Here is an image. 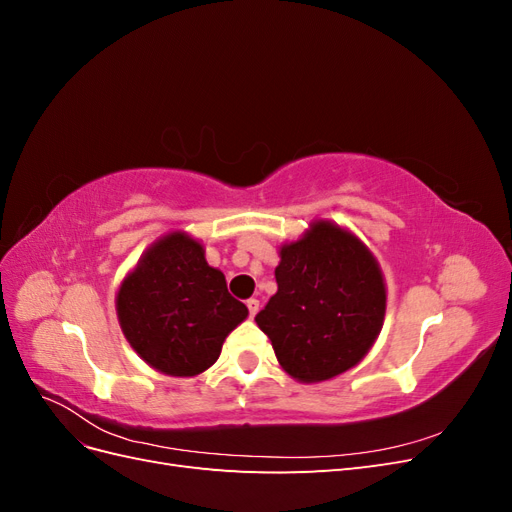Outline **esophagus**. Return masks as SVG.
Returning a JSON list of instances; mask_svg holds the SVG:
<instances>
[{
	"label": "esophagus",
	"mask_w": 512,
	"mask_h": 512,
	"mask_svg": "<svg viewBox=\"0 0 512 512\" xmlns=\"http://www.w3.org/2000/svg\"><path fill=\"white\" fill-rule=\"evenodd\" d=\"M247 309H250V316L254 318L256 314H258V309H260V301L258 299H247Z\"/></svg>",
	"instance_id": "obj_1"
}]
</instances>
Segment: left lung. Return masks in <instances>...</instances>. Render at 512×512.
I'll return each mask as SVG.
<instances>
[{
  "label": "left lung",
  "instance_id": "obj_1",
  "mask_svg": "<svg viewBox=\"0 0 512 512\" xmlns=\"http://www.w3.org/2000/svg\"><path fill=\"white\" fill-rule=\"evenodd\" d=\"M275 280L277 292L256 324L290 378L318 384L365 359L384 324L386 284L352 230L314 220L280 247Z\"/></svg>",
  "mask_w": 512,
  "mask_h": 512
}]
</instances>
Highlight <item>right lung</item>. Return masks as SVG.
Here are the masks:
<instances>
[{
    "mask_svg": "<svg viewBox=\"0 0 512 512\" xmlns=\"http://www.w3.org/2000/svg\"><path fill=\"white\" fill-rule=\"evenodd\" d=\"M115 307L130 348L175 378L207 371L228 333L247 318V307L230 297L224 273L207 262L205 245L183 230L147 247L119 284Z\"/></svg>",
    "mask_w": 512,
    "mask_h": 512,
    "instance_id": "add662e5",
    "label": "right lung"
}]
</instances>
